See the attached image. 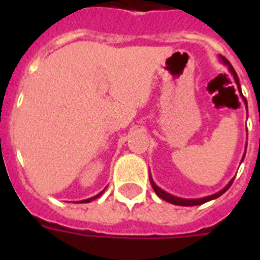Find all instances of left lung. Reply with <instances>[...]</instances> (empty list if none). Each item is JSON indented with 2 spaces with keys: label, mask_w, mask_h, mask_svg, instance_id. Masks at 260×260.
<instances>
[{
  "label": "left lung",
  "mask_w": 260,
  "mask_h": 260,
  "mask_svg": "<svg viewBox=\"0 0 260 260\" xmlns=\"http://www.w3.org/2000/svg\"><path fill=\"white\" fill-rule=\"evenodd\" d=\"M220 59L222 60V63L224 64H226L228 66V69H230L231 71V74L234 75V78H235V82L238 83V87L239 90H240V83H239V78H238V74H236V71L234 70V67L231 66V63L226 60L224 56H220ZM244 104L247 105V102L246 100H244ZM244 155H246V152H244ZM243 159H244V156H243ZM243 162V160H242ZM235 179V178H234ZM234 179L228 183V185L224 187V189H221L218 193L216 194H212V196H208V197H204V198H196V200H187V198H179V197H175V196H173V194H169L167 191H165V190H162L160 187H158V186L155 185V182L152 181V178H151L150 175V182H151V185H152V189L155 190V193L158 194L159 197L162 198V200H165V201L167 202H170V204H174V205H181V206H194V205H201V204H205V202L210 201V200H214V198H217L220 197V196H222V194L225 193L226 190L230 189L231 185H232V182H234Z\"/></svg>",
  "instance_id": "1"
}]
</instances>
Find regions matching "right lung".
<instances>
[{
  "instance_id": "right-lung-1",
  "label": "right lung",
  "mask_w": 260,
  "mask_h": 260,
  "mask_svg": "<svg viewBox=\"0 0 260 260\" xmlns=\"http://www.w3.org/2000/svg\"><path fill=\"white\" fill-rule=\"evenodd\" d=\"M102 193H104V190H102V191H101V193H100V194H97V196H95V197L87 198V200H83V201H79V202H90V201H93V200H95V198H97V197H100V196H101Z\"/></svg>"
}]
</instances>
